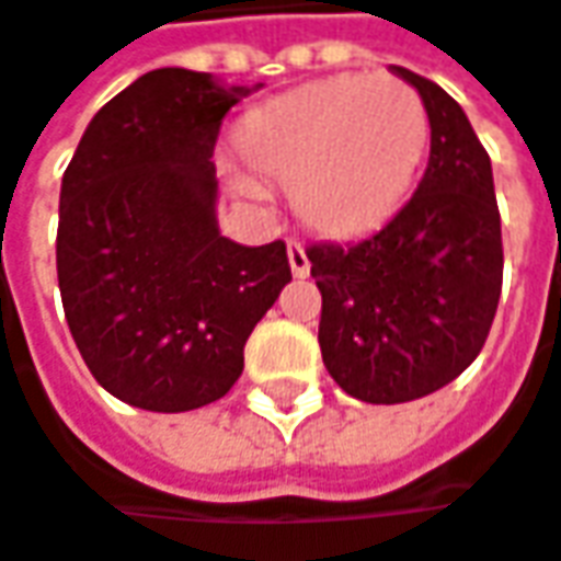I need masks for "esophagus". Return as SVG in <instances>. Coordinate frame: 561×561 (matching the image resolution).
<instances>
[{"label": "esophagus", "mask_w": 561, "mask_h": 561, "mask_svg": "<svg viewBox=\"0 0 561 561\" xmlns=\"http://www.w3.org/2000/svg\"><path fill=\"white\" fill-rule=\"evenodd\" d=\"M288 266H291L295 279H305L311 273V260H308V253H305V248L298 241H288Z\"/></svg>", "instance_id": "esophagus-1"}]
</instances>
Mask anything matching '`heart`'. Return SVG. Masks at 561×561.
I'll list each match as a JSON object with an SVG mask.
<instances>
[{"label": "heart", "mask_w": 561, "mask_h": 561, "mask_svg": "<svg viewBox=\"0 0 561 561\" xmlns=\"http://www.w3.org/2000/svg\"><path fill=\"white\" fill-rule=\"evenodd\" d=\"M238 146L260 178L291 186L311 228L358 234L410 193L428 146V114L403 79L348 72L263 104L244 119ZM238 190L260 199L256 183L238 181Z\"/></svg>", "instance_id": "heart-1"}]
</instances>
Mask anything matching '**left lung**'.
<instances>
[{"label":"left lung","instance_id":"8db88e82","mask_svg":"<svg viewBox=\"0 0 561 561\" xmlns=\"http://www.w3.org/2000/svg\"><path fill=\"white\" fill-rule=\"evenodd\" d=\"M393 72L425 104L428 168L375 234L308 248L323 365L362 403H410L463 375L495 320L505 266L492 161L463 107L442 84Z\"/></svg>","mask_w":561,"mask_h":561}]
</instances>
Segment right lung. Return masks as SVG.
<instances>
[{
    "instance_id": "right-lung-1",
    "label": "right lung",
    "mask_w": 561,
    "mask_h": 561,
    "mask_svg": "<svg viewBox=\"0 0 561 561\" xmlns=\"http://www.w3.org/2000/svg\"><path fill=\"white\" fill-rule=\"evenodd\" d=\"M250 91L209 72H146L94 114L62 174L66 323L94 380L129 407L221 400L253 327L291 282L282 241L234 244L215 218V139Z\"/></svg>"
}]
</instances>
